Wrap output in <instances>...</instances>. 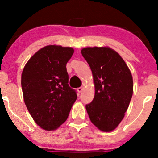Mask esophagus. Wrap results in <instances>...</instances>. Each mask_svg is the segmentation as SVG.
Instances as JSON below:
<instances>
[{
  "mask_svg": "<svg viewBox=\"0 0 158 158\" xmlns=\"http://www.w3.org/2000/svg\"><path fill=\"white\" fill-rule=\"evenodd\" d=\"M83 89H84V87H79V88H77V91L79 92V93H81Z\"/></svg>",
  "mask_w": 158,
  "mask_h": 158,
  "instance_id": "34e87169",
  "label": "esophagus"
}]
</instances>
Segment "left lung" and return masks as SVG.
<instances>
[{
  "instance_id": "8db88e82",
  "label": "left lung",
  "mask_w": 158,
  "mask_h": 158,
  "mask_svg": "<svg viewBox=\"0 0 158 158\" xmlns=\"http://www.w3.org/2000/svg\"><path fill=\"white\" fill-rule=\"evenodd\" d=\"M93 74L95 94L86 105L91 123L104 132L114 131L125 117L133 94V78L120 55L108 47L81 49Z\"/></svg>"
}]
</instances>
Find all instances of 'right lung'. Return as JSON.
<instances>
[{"label": "right lung", "instance_id": "1", "mask_svg": "<svg viewBox=\"0 0 158 158\" xmlns=\"http://www.w3.org/2000/svg\"><path fill=\"white\" fill-rule=\"evenodd\" d=\"M73 48L48 45L29 59L21 74L24 103L38 126L46 131L57 129L68 119L77 99L69 87L66 64Z\"/></svg>", "mask_w": 158, "mask_h": 158}]
</instances>
